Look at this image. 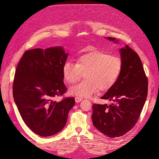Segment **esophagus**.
<instances>
[{
    "mask_svg": "<svg viewBox=\"0 0 159 159\" xmlns=\"http://www.w3.org/2000/svg\"><path fill=\"white\" fill-rule=\"evenodd\" d=\"M82 100H83V98H80V97H76L75 98L76 102H80Z\"/></svg>",
    "mask_w": 159,
    "mask_h": 159,
    "instance_id": "obj_1",
    "label": "esophagus"
}]
</instances>
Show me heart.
Listing matches in <instances>:
<instances>
[{
  "label": "heart",
  "mask_w": 159,
  "mask_h": 159,
  "mask_svg": "<svg viewBox=\"0 0 159 159\" xmlns=\"http://www.w3.org/2000/svg\"><path fill=\"white\" fill-rule=\"evenodd\" d=\"M122 70L119 57L102 51H92L78 58L76 63L67 61L63 64L62 74L69 84L79 81L85 73L83 82L72 87L70 93L74 96L90 97L98 90L104 92L117 81Z\"/></svg>",
  "instance_id": "obj_1"
}]
</instances>
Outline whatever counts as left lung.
Instances as JSON below:
<instances>
[{
	"label": "left lung",
	"instance_id": "left-lung-1",
	"mask_svg": "<svg viewBox=\"0 0 159 159\" xmlns=\"http://www.w3.org/2000/svg\"><path fill=\"white\" fill-rule=\"evenodd\" d=\"M107 39L116 41L113 38ZM120 54L122 70L119 79L101 97L112 103L92 106L93 126L113 138L124 135L134 126L148 96V78L139 55L128 46L121 48Z\"/></svg>",
	"mask_w": 159,
	"mask_h": 159
}]
</instances>
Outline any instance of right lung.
<instances>
[{
	"label": "right lung",
	"mask_w": 159,
	"mask_h": 159,
	"mask_svg": "<svg viewBox=\"0 0 159 159\" xmlns=\"http://www.w3.org/2000/svg\"><path fill=\"white\" fill-rule=\"evenodd\" d=\"M67 57L62 47L29 50L16 67L13 99L26 126L39 136H52L61 130L75 104L74 97L54 100L67 91L62 74Z\"/></svg>",
	"instance_id": "add662e5"
}]
</instances>
